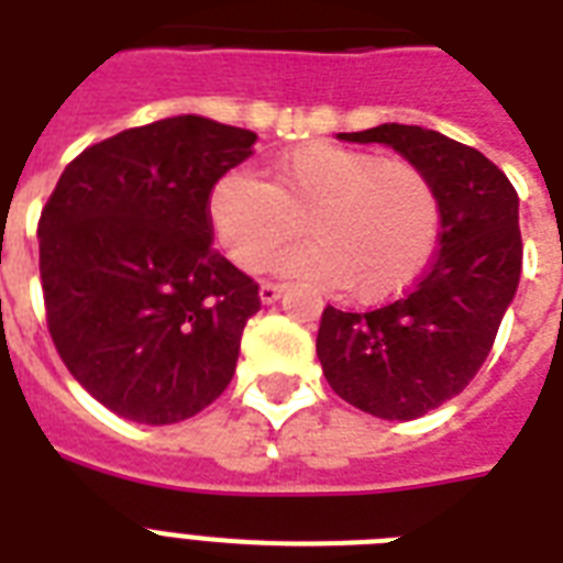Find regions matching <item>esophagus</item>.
<instances>
[{
	"instance_id": "1",
	"label": "esophagus",
	"mask_w": 563,
	"mask_h": 563,
	"mask_svg": "<svg viewBox=\"0 0 563 563\" xmlns=\"http://www.w3.org/2000/svg\"><path fill=\"white\" fill-rule=\"evenodd\" d=\"M283 291H286L283 283H263V286H260V300H263V303H274V300L283 298Z\"/></svg>"
}]
</instances>
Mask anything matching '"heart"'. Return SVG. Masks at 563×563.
<instances>
[{"instance_id":"1","label":"heart","mask_w":563,"mask_h":563,"mask_svg":"<svg viewBox=\"0 0 563 563\" xmlns=\"http://www.w3.org/2000/svg\"><path fill=\"white\" fill-rule=\"evenodd\" d=\"M210 228L224 254L254 272L289 239L309 233L274 263L280 274L344 286L379 303L418 280L435 254L441 201L411 163L365 148L307 143L272 163L268 184L228 172L212 187Z\"/></svg>"}]
</instances>
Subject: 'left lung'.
Wrapping results in <instances>:
<instances>
[{"instance_id": "obj_1", "label": "left lung", "mask_w": 563, "mask_h": 563, "mask_svg": "<svg viewBox=\"0 0 563 563\" xmlns=\"http://www.w3.org/2000/svg\"><path fill=\"white\" fill-rule=\"evenodd\" d=\"M383 143L418 166L441 201L438 254L415 289L371 312L327 307L318 360L342 400L383 420H411L464 391L488 360L523 268L511 180L482 152L420 125L339 134Z\"/></svg>"}]
</instances>
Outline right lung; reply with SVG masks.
<instances>
[{"label": "right lung", "instance_id": "right-lung-1", "mask_svg": "<svg viewBox=\"0 0 563 563\" xmlns=\"http://www.w3.org/2000/svg\"><path fill=\"white\" fill-rule=\"evenodd\" d=\"M256 134L169 117L90 145L40 216V280L69 374L119 418L163 427L233 379L260 286L212 251L221 175Z\"/></svg>", "mask_w": 563, "mask_h": 563}]
</instances>
